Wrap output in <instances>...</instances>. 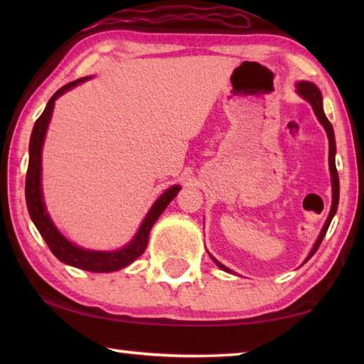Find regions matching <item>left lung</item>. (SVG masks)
<instances>
[{"label":"left lung","instance_id":"8db88e82","mask_svg":"<svg viewBox=\"0 0 364 364\" xmlns=\"http://www.w3.org/2000/svg\"><path fill=\"white\" fill-rule=\"evenodd\" d=\"M297 93L306 100L308 102L313 106V110H315V114L318 117V120L321 122V125L324 127L326 133H328V138H329V170H331V176H332V207H331V212H329V217L326 220V225L323 228L321 234H319L318 241L315 244V247L310 252V255H308L306 260H310L313 257V254L318 250L319 244L323 242V239L326 236V231H328V228L331 225L332 218H334V215L337 212V205H338V175H337V168H336V138H334V130H332V125L331 122L328 120V117L324 115V110H323V96H321V91H319L315 85L310 83V82H300L297 85ZM213 258V257H212ZM213 262L218 264V267L223 269V271H230L228 269L225 264H221L218 260Z\"/></svg>","mask_w":364,"mask_h":364}]
</instances>
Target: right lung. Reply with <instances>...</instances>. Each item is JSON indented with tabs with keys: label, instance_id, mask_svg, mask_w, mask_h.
Returning <instances> with one entry per match:
<instances>
[{
	"label": "right lung",
	"instance_id": "obj_1",
	"mask_svg": "<svg viewBox=\"0 0 364 364\" xmlns=\"http://www.w3.org/2000/svg\"><path fill=\"white\" fill-rule=\"evenodd\" d=\"M86 78H78L75 82H70L59 88L56 93L53 95L51 100L48 101L45 110L35 122L32 136H30V159H28V168L26 176V200L30 217H32L36 230L45 239L49 250L56 255L60 262L70 264L80 269L91 271V273H109V271H117L120 268H125L127 264L136 260V258L146 250L147 241H149L151 228L156 223V220L162 215V212L167 208L171 200L175 199L180 186H173L165 191V193L159 197L156 204L152 205L149 213L141 225L139 231L134 236L133 241L125 245V247L115 252H96V250H86L80 249L77 245L67 241V239L60 234L56 226L53 225L51 218L43 204L41 196V147L43 141H45V134L48 130V123L51 120L54 101L58 100L60 95H64L67 90L73 88V86L85 82Z\"/></svg>",
	"mask_w": 364,
	"mask_h": 364
}]
</instances>
